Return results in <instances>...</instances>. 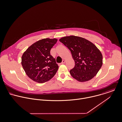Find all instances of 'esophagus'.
Segmentation results:
<instances>
[{"label":"esophagus","mask_w":122,"mask_h":122,"mask_svg":"<svg viewBox=\"0 0 122 122\" xmlns=\"http://www.w3.org/2000/svg\"><path fill=\"white\" fill-rule=\"evenodd\" d=\"M65 62H66V61L65 60H63V61H62V62L61 63V64H64L65 63Z\"/></svg>","instance_id":"34e87169"}]
</instances>
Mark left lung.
<instances>
[{
  "label": "left lung",
  "instance_id": "obj_1",
  "mask_svg": "<svg viewBox=\"0 0 122 122\" xmlns=\"http://www.w3.org/2000/svg\"><path fill=\"white\" fill-rule=\"evenodd\" d=\"M59 41L71 52L75 66L70 73L73 78L84 82L96 76L102 66L103 56L93 43L84 38L73 35L63 37Z\"/></svg>",
  "mask_w": 122,
  "mask_h": 122
}]
</instances>
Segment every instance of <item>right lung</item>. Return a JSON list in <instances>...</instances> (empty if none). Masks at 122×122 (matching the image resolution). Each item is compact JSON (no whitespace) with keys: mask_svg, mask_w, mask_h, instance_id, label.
I'll list each match as a JSON object with an SVG mask.
<instances>
[{"mask_svg":"<svg viewBox=\"0 0 122 122\" xmlns=\"http://www.w3.org/2000/svg\"><path fill=\"white\" fill-rule=\"evenodd\" d=\"M56 39H43L30 46L22 56V65L27 76L38 83L50 80L56 74L58 66L50 55L56 43Z\"/></svg>","mask_w":122,"mask_h":122,"instance_id":"right-lung-1","label":"right lung"}]
</instances>
